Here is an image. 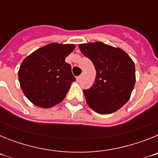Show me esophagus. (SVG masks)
Segmentation results:
<instances>
[{
    "label": "esophagus",
    "mask_w": 158,
    "mask_h": 158,
    "mask_svg": "<svg viewBox=\"0 0 158 158\" xmlns=\"http://www.w3.org/2000/svg\"><path fill=\"white\" fill-rule=\"evenodd\" d=\"M81 77H82V76L81 75V76H78V77H77V82H79L81 81Z\"/></svg>",
    "instance_id": "esophagus-1"
}]
</instances>
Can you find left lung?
<instances>
[{"label":"left lung","mask_w":158,"mask_h":158,"mask_svg":"<svg viewBox=\"0 0 158 158\" xmlns=\"http://www.w3.org/2000/svg\"><path fill=\"white\" fill-rule=\"evenodd\" d=\"M96 71L94 84L84 90L88 105L100 114H109L129 100L135 84V63L127 54L101 42L79 45Z\"/></svg>","instance_id":"obj_1"}]
</instances>
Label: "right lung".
Returning a JSON list of instances; mask_svg holds the SVG:
<instances>
[{"mask_svg": "<svg viewBox=\"0 0 158 158\" xmlns=\"http://www.w3.org/2000/svg\"><path fill=\"white\" fill-rule=\"evenodd\" d=\"M75 48L73 44L50 43L25 58L18 77L22 91L36 106L43 108L62 102L73 81L71 65L65 59Z\"/></svg>", "mask_w": 158, "mask_h": 158, "instance_id": "obj_1", "label": "right lung"}]
</instances>
